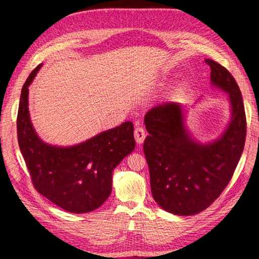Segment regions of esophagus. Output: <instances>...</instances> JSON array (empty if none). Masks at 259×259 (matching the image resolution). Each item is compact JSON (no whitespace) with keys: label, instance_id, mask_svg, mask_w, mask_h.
Returning a JSON list of instances; mask_svg holds the SVG:
<instances>
[{"label":"esophagus","instance_id":"esophagus-1","mask_svg":"<svg viewBox=\"0 0 259 259\" xmlns=\"http://www.w3.org/2000/svg\"><path fill=\"white\" fill-rule=\"evenodd\" d=\"M134 135H135L136 142H137L138 144H142L144 142V139H145V137H146L145 130H144L142 126H137V128L135 129Z\"/></svg>","mask_w":259,"mask_h":259}]
</instances>
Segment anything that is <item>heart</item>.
<instances>
[{
	"mask_svg": "<svg viewBox=\"0 0 259 259\" xmlns=\"http://www.w3.org/2000/svg\"><path fill=\"white\" fill-rule=\"evenodd\" d=\"M179 94H182V88H178L176 90V95H179Z\"/></svg>",
	"mask_w": 259,
	"mask_h": 259,
	"instance_id": "1",
	"label": "heart"
}]
</instances>
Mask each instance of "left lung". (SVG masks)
<instances>
[{"instance_id": "8db88e82", "label": "left lung", "mask_w": 259, "mask_h": 259, "mask_svg": "<svg viewBox=\"0 0 259 259\" xmlns=\"http://www.w3.org/2000/svg\"><path fill=\"white\" fill-rule=\"evenodd\" d=\"M211 81L229 93L232 120L221 139L200 145L183 124L181 106L156 105L146 113L148 131L144 153L150 168L151 191L166 211L191 216L208 208L225 190L242 154L247 120L242 95L232 74L221 64L207 59Z\"/></svg>"}]
</instances>
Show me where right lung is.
Wrapping results in <instances>:
<instances>
[{"label": "right lung", "instance_id": "add662e5", "mask_svg": "<svg viewBox=\"0 0 259 259\" xmlns=\"http://www.w3.org/2000/svg\"><path fill=\"white\" fill-rule=\"evenodd\" d=\"M41 65L21 89L17 136L35 190L52 203L73 213L99 208L112 192V172L134 151V124L124 122L72 147H56L37 137L29 120L28 87Z\"/></svg>", "mask_w": 259, "mask_h": 259}]
</instances>
